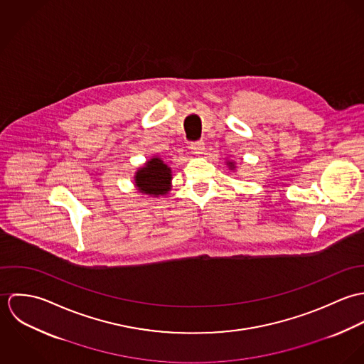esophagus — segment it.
<instances>
[{
	"instance_id": "esophagus-1",
	"label": "esophagus",
	"mask_w": 364,
	"mask_h": 364,
	"mask_svg": "<svg viewBox=\"0 0 364 364\" xmlns=\"http://www.w3.org/2000/svg\"><path fill=\"white\" fill-rule=\"evenodd\" d=\"M191 150L195 153V154H202L205 151V143L203 140H198V141H192L191 143Z\"/></svg>"
}]
</instances>
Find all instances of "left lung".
Segmentation results:
<instances>
[{
  "mask_svg": "<svg viewBox=\"0 0 364 364\" xmlns=\"http://www.w3.org/2000/svg\"><path fill=\"white\" fill-rule=\"evenodd\" d=\"M230 165H231V168H234V166H232V164H230Z\"/></svg>",
  "mask_w": 364,
  "mask_h": 364,
  "instance_id": "obj_1",
  "label": "left lung"
}]
</instances>
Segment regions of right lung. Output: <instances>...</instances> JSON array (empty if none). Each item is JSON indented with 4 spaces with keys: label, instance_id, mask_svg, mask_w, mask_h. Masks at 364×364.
I'll use <instances>...</instances> for the list:
<instances>
[{
    "label": "right lung",
    "instance_id": "obj_1",
    "mask_svg": "<svg viewBox=\"0 0 364 364\" xmlns=\"http://www.w3.org/2000/svg\"><path fill=\"white\" fill-rule=\"evenodd\" d=\"M171 168L161 158H153L136 175V185L140 192L147 195H165L171 189Z\"/></svg>",
    "mask_w": 364,
    "mask_h": 364
}]
</instances>
